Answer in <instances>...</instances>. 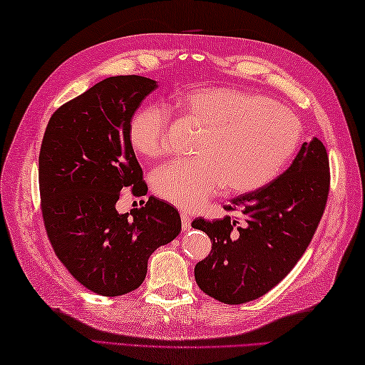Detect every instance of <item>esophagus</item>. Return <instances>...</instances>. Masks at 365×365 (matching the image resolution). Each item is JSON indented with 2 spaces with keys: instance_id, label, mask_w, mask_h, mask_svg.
<instances>
[{
  "instance_id": "esophagus-1",
  "label": "esophagus",
  "mask_w": 365,
  "mask_h": 365,
  "mask_svg": "<svg viewBox=\"0 0 365 365\" xmlns=\"http://www.w3.org/2000/svg\"><path fill=\"white\" fill-rule=\"evenodd\" d=\"M180 218H182L183 230H190L191 229V216L187 212H180Z\"/></svg>"
}]
</instances>
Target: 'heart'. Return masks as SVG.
Wrapping results in <instances>:
<instances>
[{
    "mask_svg": "<svg viewBox=\"0 0 365 365\" xmlns=\"http://www.w3.org/2000/svg\"><path fill=\"white\" fill-rule=\"evenodd\" d=\"M173 111L199 130L196 158L173 161L155 170L152 188L166 202L185 210L202 207L226 188L251 192L268 185L297 150L301 125L289 108L251 92L200 88L178 94ZM169 115L143 106L128 122V143L145 160L168 149Z\"/></svg>",
    "mask_w": 365,
    "mask_h": 365,
    "instance_id": "obj_1",
    "label": "heart"
}]
</instances>
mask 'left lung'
Returning <instances> with one entry per match:
<instances>
[{
	"instance_id": "left-lung-1",
	"label": "left lung",
	"mask_w": 365,
	"mask_h": 365,
	"mask_svg": "<svg viewBox=\"0 0 365 365\" xmlns=\"http://www.w3.org/2000/svg\"><path fill=\"white\" fill-rule=\"evenodd\" d=\"M329 158L319 138L304 143L284 174L224 205L243 224L195 220L212 240L208 257L195 267L199 289L226 304L257 299L290 273L302 257L327 207Z\"/></svg>"
}]
</instances>
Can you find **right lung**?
<instances>
[{
  "label": "right lung",
  "mask_w": 365,
  "mask_h": 365,
  "mask_svg": "<svg viewBox=\"0 0 365 365\" xmlns=\"http://www.w3.org/2000/svg\"><path fill=\"white\" fill-rule=\"evenodd\" d=\"M157 81L110 76L59 106L38 153V190L46 235L76 281L103 297L144 282L147 260L180 234V215L150 196L118 213L120 191L145 196L143 169L128 143V122Z\"/></svg>",
  "instance_id": "add662e5"
}]
</instances>
